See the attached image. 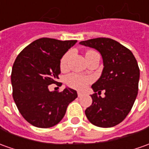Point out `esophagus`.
<instances>
[{
	"instance_id": "obj_1",
	"label": "esophagus",
	"mask_w": 149,
	"mask_h": 149,
	"mask_svg": "<svg viewBox=\"0 0 149 149\" xmlns=\"http://www.w3.org/2000/svg\"><path fill=\"white\" fill-rule=\"evenodd\" d=\"M77 95H78V97H81V96L84 95V94L81 92H77Z\"/></svg>"
}]
</instances>
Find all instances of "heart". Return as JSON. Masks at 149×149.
<instances>
[{"instance_id": "obj_1", "label": "heart", "mask_w": 149, "mask_h": 149, "mask_svg": "<svg viewBox=\"0 0 149 149\" xmlns=\"http://www.w3.org/2000/svg\"><path fill=\"white\" fill-rule=\"evenodd\" d=\"M93 51H89L86 53V54L89 53H91ZM71 51L67 52L63 58H62L61 61H60V68L62 70H66L68 68V58L71 55ZM91 81V78L88 77H83L81 75L77 74H70L67 77L66 82L67 84L71 86V87L77 89V90H83L87 86V85Z\"/></svg>"}]
</instances>
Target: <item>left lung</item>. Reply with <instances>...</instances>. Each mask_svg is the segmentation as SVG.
Returning <instances> with one entry per match:
<instances>
[{
	"label": "left lung",
	"mask_w": 149,
	"mask_h": 149,
	"mask_svg": "<svg viewBox=\"0 0 149 149\" xmlns=\"http://www.w3.org/2000/svg\"><path fill=\"white\" fill-rule=\"evenodd\" d=\"M79 44L99 51L104 65L100 77L91 88L98 94L104 90L105 96L92 95L93 102L86 109V116L99 127L118 125L130 113L138 95V63L130 49L110 38H95Z\"/></svg>",
	"instance_id": "left-lung-1"
}]
</instances>
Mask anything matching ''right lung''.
<instances>
[{
    "label": "right lung",
    "instance_id": "obj_1",
    "mask_svg": "<svg viewBox=\"0 0 149 149\" xmlns=\"http://www.w3.org/2000/svg\"><path fill=\"white\" fill-rule=\"evenodd\" d=\"M77 40L40 38L25 47L15 59L11 72L13 98L26 121L39 128L57 125L64 117L77 91L65 87L49 91V85L60 74V60Z\"/></svg>",
    "mask_w": 149,
    "mask_h": 149
}]
</instances>
